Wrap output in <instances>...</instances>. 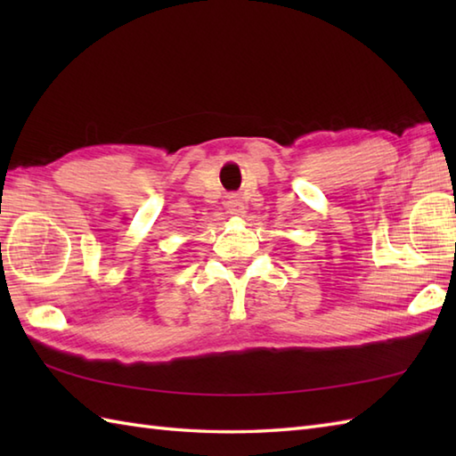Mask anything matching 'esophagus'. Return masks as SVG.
Here are the masks:
<instances>
[{
	"mask_svg": "<svg viewBox=\"0 0 456 456\" xmlns=\"http://www.w3.org/2000/svg\"><path fill=\"white\" fill-rule=\"evenodd\" d=\"M227 209H229V213H235V216H239V213L243 211V203H240L239 196H229L227 198Z\"/></svg>",
	"mask_w": 456,
	"mask_h": 456,
	"instance_id": "34e87169",
	"label": "esophagus"
}]
</instances>
